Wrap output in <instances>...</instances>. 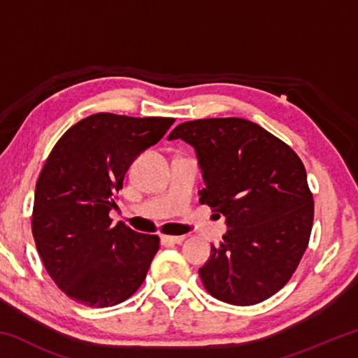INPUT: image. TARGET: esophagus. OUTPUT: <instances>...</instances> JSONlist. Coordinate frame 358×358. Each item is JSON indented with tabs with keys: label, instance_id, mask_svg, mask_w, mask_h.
I'll return each mask as SVG.
<instances>
[{
	"label": "esophagus",
	"instance_id": "34e87169",
	"mask_svg": "<svg viewBox=\"0 0 358 358\" xmlns=\"http://www.w3.org/2000/svg\"><path fill=\"white\" fill-rule=\"evenodd\" d=\"M161 241L164 245L167 243H172V245H181L185 241V237L183 235H180V237H175V235H162L161 237Z\"/></svg>",
	"mask_w": 358,
	"mask_h": 358
}]
</instances>
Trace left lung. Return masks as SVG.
I'll list each match as a JSON object with an SVG mask.
<instances>
[{
    "label": "left lung",
    "mask_w": 358,
    "mask_h": 358,
    "mask_svg": "<svg viewBox=\"0 0 358 358\" xmlns=\"http://www.w3.org/2000/svg\"><path fill=\"white\" fill-rule=\"evenodd\" d=\"M194 147L205 187L201 203L226 216L229 230L199 275L215 299L237 306L286 286L310 241L314 202L305 166L280 138L243 118L178 124L169 141Z\"/></svg>",
    "instance_id": "left-lung-1"
}]
</instances>
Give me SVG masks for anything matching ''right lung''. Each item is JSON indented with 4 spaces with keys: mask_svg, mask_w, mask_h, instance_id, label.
Here are the masks:
<instances>
[{
    "mask_svg": "<svg viewBox=\"0 0 358 358\" xmlns=\"http://www.w3.org/2000/svg\"><path fill=\"white\" fill-rule=\"evenodd\" d=\"M173 118L94 113L64 132L36 183L33 237L47 273L69 299L92 308L128 300L147 278L157 235L138 234L108 211L136 157Z\"/></svg>",
    "mask_w": 358,
    "mask_h": 358,
    "instance_id": "1",
    "label": "right lung"
}]
</instances>
